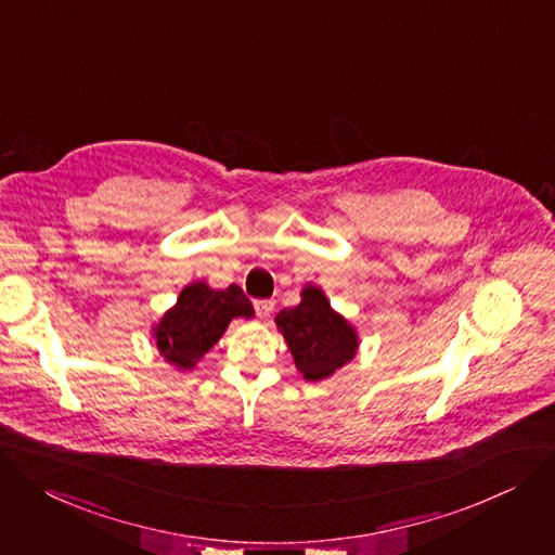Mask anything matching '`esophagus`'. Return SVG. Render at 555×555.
<instances>
[{
  "instance_id": "obj_1",
  "label": "esophagus",
  "mask_w": 555,
  "mask_h": 555,
  "mask_svg": "<svg viewBox=\"0 0 555 555\" xmlns=\"http://www.w3.org/2000/svg\"><path fill=\"white\" fill-rule=\"evenodd\" d=\"M255 310L261 319H268L272 312H274V300H268V298H261V300H255Z\"/></svg>"
}]
</instances>
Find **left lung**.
I'll list each match as a JSON object with an SVG mask.
<instances>
[{
	"mask_svg": "<svg viewBox=\"0 0 555 555\" xmlns=\"http://www.w3.org/2000/svg\"><path fill=\"white\" fill-rule=\"evenodd\" d=\"M274 321L306 380H323L357 357V330L332 310L317 285H306L300 304L281 310Z\"/></svg>",
	"mask_w": 555,
	"mask_h": 555,
	"instance_id": "8db88e82",
	"label": "left lung"
}]
</instances>
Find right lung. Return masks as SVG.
<instances>
[{
    "label": "right lung",
    "instance_id": "1",
    "mask_svg": "<svg viewBox=\"0 0 555 555\" xmlns=\"http://www.w3.org/2000/svg\"><path fill=\"white\" fill-rule=\"evenodd\" d=\"M236 317H255V308L238 285L212 289L204 281L190 283L181 289L175 308L153 327L159 354L170 365L188 372L219 343Z\"/></svg>",
    "mask_w": 555,
    "mask_h": 555
}]
</instances>
